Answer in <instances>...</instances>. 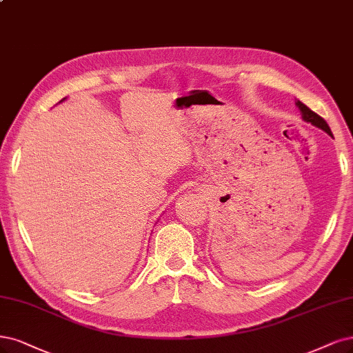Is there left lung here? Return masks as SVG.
Listing matches in <instances>:
<instances>
[{
    "label": "left lung",
    "mask_w": 353,
    "mask_h": 353,
    "mask_svg": "<svg viewBox=\"0 0 353 353\" xmlns=\"http://www.w3.org/2000/svg\"><path fill=\"white\" fill-rule=\"evenodd\" d=\"M295 103H296V106L299 108V111H301V114H302V119H303V121H307V123H311L312 125L321 128L323 131L327 132V134L332 136V130H330L329 124H327L325 121H324L319 114H315L314 111H311V109H310L307 105H303L301 101H296Z\"/></svg>",
    "instance_id": "left-lung-1"
}]
</instances>
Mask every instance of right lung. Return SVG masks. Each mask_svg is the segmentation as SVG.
Masks as SVG:
<instances>
[{
    "instance_id": "obj_1",
    "label": "right lung",
    "mask_w": 353,
    "mask_h": 353,
    "mask_svg": "<svg viewBox=\"0 0 353 353\" xmlns=\"http://www.w3.org/2000/svg\"><path fill=\"white\" fill-rule=\"evenodd\" d=\"M64 99H65V98H64ZM64 99H63V101H64ZM63 101H61V102H63Z\"/></svg>"
}]
</instances>
